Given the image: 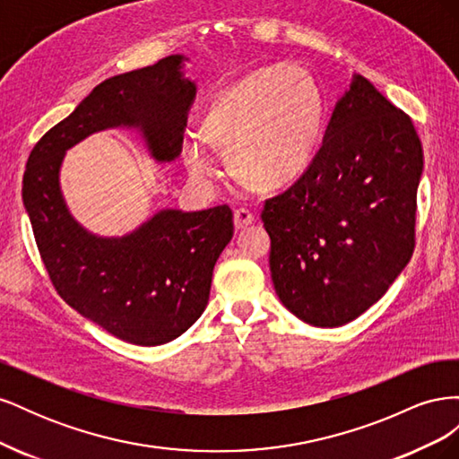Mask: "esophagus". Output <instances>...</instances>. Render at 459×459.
Listing matches in <instances>:
<instances>
[{"mask_svg":"<svg viewBox=\"0 0 459 459\" xmlns=\"http://www.w3.org/2000/svg\"><path fill=\"white\" fill-rule=\"evenodd\" d=\"M253 221H255V214L251 211H247V208H238V211L233 212L235 230H245L251 226Z\"/></svg>","mask_w":459,"mask_h":459,"instance_id":"34e87169","label":"esophagus"}]
</instances>
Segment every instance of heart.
<instances>
[{"label": "heart", "instance_id": "b5f03b06", "mask_svg": "<svg viewBox=\"0 0 459 459\" xmlns=\"http://www.w3.org/2000/svg\"><path fill=\"white\" fill-rule=\"evenodd\" d=\"M325 103L314 76L299 65L258 68L221 90L201 124L186 134L179 157L199 184L218 174L214 149L230 170L258 189H280L308 169L324 130Z\"/></svg>", "mask_w": 459, "mask_h": 459}]
</instances>
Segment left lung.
<instances>
[{
  "label": "left lung",
  "mask_w": 459,
  "mask_h": 459,
  "mask_svg": "<svg viewBox=\"0 0 459 459\" xmlns=\"http://www.w3.org/2000/svg\"><path fill=\"white\" fill-rule=\"evenodd\" d=\"M421 172L410 117L352 74L307 172L262 211L273 289L290 314L339 327L386 293L413 253Z\"/></svg>",
  "instance_id": "left-lung-1"
}]
</instances>
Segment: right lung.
Listing matches in <instances>:
<instances>
[{"label": "right lung", "instance_id": "1", "mask_svg": "<svg viewBox=\"0 0 459 459\" xmlns=\"http://www.w3.org/2000/svg\"><path fill=\"white\" fill-rule=\"evenodd\" d=\"M186 55L108 78L32 149L22 179L41 260L57 293L110 335L140 346L170 342L197 322L212 270L233 238L230 206L184 212L160 208L124 235L90 231L61 189L68 149L115 128L135 130L159 162H174L195 101Z\"/></svg>", "mask_w": 459, "mask_h": 459}]
</instances>
